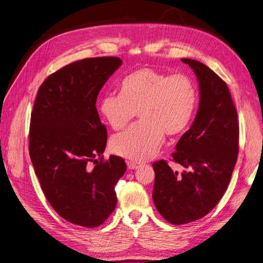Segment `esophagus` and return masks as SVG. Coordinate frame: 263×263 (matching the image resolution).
Returning <instances> with one entry per match:
<instances>
[{"instance_id": "34e87169", "label": "esophagus", "mask_w": 263, "mask_h": 263, "mask_svg": "<svg viewBox=\"0 0 263 263\" xmlns=\"http://www.w3.org/2000/svg\"><path fill=\"white\" fill-rule=\"evenodd\" d=\"M128 167L130 170H134V169H138L140 167V163H135V162H129L128 163Z\"/></svg>"}]
</instances>
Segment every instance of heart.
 <instances>
[{
    "label": "heart",
    "instance_id": "obj_1",
    "mask_svg": "<svg viewBox=\"0 0 263 263\" xmlns=\"http://www.w3.org/2000/svg\"><path fill=\"white\" fill-rule=\"evenodd\" d=\"M198 103L197 86L186 74H169L144 67L126 76L119 94H106L100 111L110 128L119 131L139 112L142 121L116 135L111 151L135 162H143L157 154L164 133L173 137L191 124Z\"/></svg>",
    "mask_w": 263,
    "mask_h": 263
}]
</instances>
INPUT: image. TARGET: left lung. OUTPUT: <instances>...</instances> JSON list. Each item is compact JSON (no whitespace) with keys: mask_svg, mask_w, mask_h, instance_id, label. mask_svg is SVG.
Wrapping results in <instances>:
<instances>
[{"mask_svg":"<svg viewBox=\"0 0 263 263\" xmlns=\"http://www.w3.org/2000/svg\"><path fill=\"white\" fill-rule=\"evenodd\" d=\"M197 77L199 105L191 128L172 158L187 170L173 171L164 160L153 163V200L158 212L180 226L205 217L229 186L238 155L237 111L227 83L200 62L182 58Z\"/></svg>","mask_w":263,"mask_h":263,"instance_id":"1","label":"left lung"}]
</instances>
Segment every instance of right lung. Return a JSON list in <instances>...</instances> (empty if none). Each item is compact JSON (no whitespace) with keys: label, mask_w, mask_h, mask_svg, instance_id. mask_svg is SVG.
Here are the masks:
<instances>
[{"label":"right lung","mask_w":263,"mask_h":263,"mask_svg":"<svg viewBox=\"0 0 263 263\" xmlns=\"http://www.w3.org/2000/svg\"><path fill=\"white\" fill-rule=\"evenodd\" d=\"M121 64L111 56L84 58L48 76L36 94L29 132L31 162L47 201L76 226L100 227L117 205L115 186L126 164L115 155L103 160L107 130L95 104Z\"/></svg>","instance_id":"right-lung-1"}]
</instances>
